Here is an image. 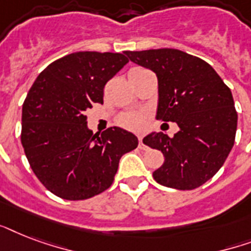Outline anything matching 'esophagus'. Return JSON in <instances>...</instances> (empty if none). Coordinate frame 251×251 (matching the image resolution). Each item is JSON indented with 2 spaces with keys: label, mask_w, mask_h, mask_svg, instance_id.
I'll return each instance as SVG.
<instances>
[{
  "label": "esophagus",
  "mask_w": 251,
  "mask_h": 251,
  "mask_svg": "<svg viewBox=\"0 0 251 251\" xmlns=\"http://www.w3.org/2000/svg\"><path fill=\"white\" fill-rule=\"evenodd\" d=\"M138 147H139V149H141V150H146V149H147V146H146L145 143H143V139H142V137H139V145H138Z\"/></svg>",
  "instance_id": "34e87169"
}]
</instances>
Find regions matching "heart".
<instances>
[{
  "instance_id": "obj_1",
  "label": "heart",
  "mask_w": 251,
  "mask_h": 251,
  "mask_svg": "<svg viewBox=\"0 0 251 251\" xmlns=\"http://www.w3.org/2000/svg\"><path fill=\"white\" fill-rule=\"evenodd\" d=\"M118 122H120V125L126 127V129L138 131V130H142L145 127L146 117L143 113H127L121 116Z\"/></svg>"
}]
</instances>
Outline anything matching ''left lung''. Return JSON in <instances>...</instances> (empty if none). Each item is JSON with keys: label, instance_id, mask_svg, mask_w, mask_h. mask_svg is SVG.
<instances>
[{"label": "left lung", "instance_id": "obj_1", "mask_svg": "<svg viewBox=\"0 0 251 251\" xmlns=\"http://www.w3.org/2000/svg\"><path fill=\"white\" fill-rule=\"evenodd\" d=\"M125 53L130 61L156 74V117L177 122L179 127L172 138L152 133L143 139L165 157L153 178L178 190L202 186L218 173L234 145L237 112L229 87L206 61L178 49Z\"/></svg>", "mask_w": 251, "mask_h": 251}]
</instances>
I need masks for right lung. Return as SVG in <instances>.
I'll return each mask as SVG.
<instances>
[{"label":"right lung","mask_w":251,"mask_h":251,"mask_svg":"<svg viewBox=\"0 0 251 251\" xmlns=\"http://www.w3.org/2000/svg\"><path fill=\"white\" fill-rule=\"evenodd\" d=\"M121 53L76 52L39 74L22 109L21 141L29 167L57 197L82 201L113 183L124 153L138 138L120 127L99 135L87 127L86 110L102 104L104 87L126 64Z\"/></svg>","instance_id":"1"}]
</instances>
